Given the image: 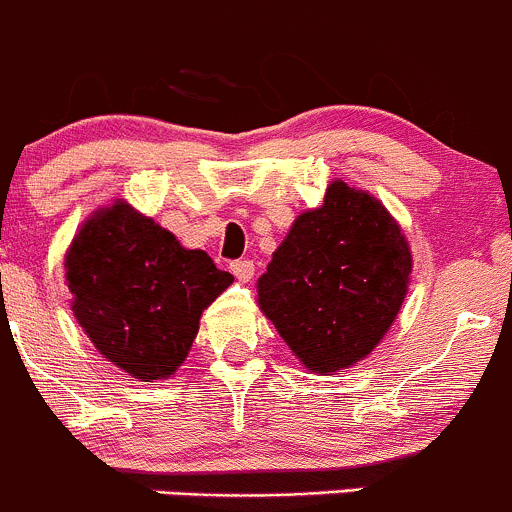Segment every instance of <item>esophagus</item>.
<instances>
[{
    "mask_svg": "<svg viewBox=\"0 0 512 512\" xmlns=\"http://www.w3.org/2000/svg\"><path fill=\"white\" fill-rule=\"evenodd\" d=\"M232 273L236 276V280H241V283H249V280L254 278V261H249V258H244V261H234Z\"/></svg>",
    "mask_w": 512,
    "mask_h": 512,
    "instance_id": "34e87169",
    "label": "esophagus"
}]
</instances>
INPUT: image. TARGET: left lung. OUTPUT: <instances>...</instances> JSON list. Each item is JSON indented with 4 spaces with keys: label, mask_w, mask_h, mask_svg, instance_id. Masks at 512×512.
I'll use <instances>...</instances> for the list:
<instances>
[{
    "label": "left lung",
    "mask_w": 512,
    "mask_h": 512,
    "mask_svg": "<svg viewBox=\"0 0 512 512\" xmlns=\"http://www.w3.org/2000/svg\"><path fill=\"white\" fill-rule=\"evenodd\" d=\"M412 258L386 207L334 180L300 214L258 278V305L310 371L334 373L373 351L408 293Z\"/></svg>",
    "instance_id": "left-lung-1"
}]
</instances>
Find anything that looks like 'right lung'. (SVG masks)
I'll use <instances>...</instances> for the list:
<instances>
[{
	"mask_svg": "<svg viewBox=\"0 0 512 512\" xmlns=\"http://www.w3.org/2000/svg\"><path fill=\"white\" fill-rule=\"evenodd\" d=\"M65 271L75 320L90 342L146 383L183 364L202 310L234 280L205 251L183 249L126 202L87 219L65 256Z\"/></svg>",
	"mask_w": 512,
	"mask_h": 512,
	"instance_id": "right-lung-1",
	"label": "right lung"
}]
</instances>
